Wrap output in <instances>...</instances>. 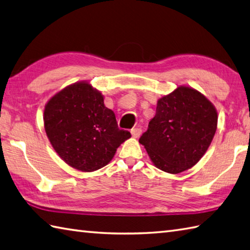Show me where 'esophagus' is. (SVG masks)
<instances>
[{"label":"esophagus","mask_w":250,"mask_h":250,"mask_svg":"<svg viewBox=\"0 0 250 250\" xmlns=\"http://www.w3.org/2000/svg\"><path fill=\"white\" fill-rule=\"evenodd\" d=\"M141 132H142V130L140 128H134L131 130V134H132V136L135 137V139H137V137L141 135Z\"/></svg>","instance_id":"1"}]
</instances>
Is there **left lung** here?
<instances>
[{
    "instance_id": "8db88e82",
    "label": "left lung",
    "mask_w": 250,
    "mask_h": 250,
    "mask_svg": "<svg viewBox=\"0 0 250 250\" xmlns=\"http://www.w3.org/2000/svg\"><path fill=\"white\" fill-rule=\"evenodd\" d=\"M217 110L191 87L180 86L158 100L156 115L140 143L164 172L182 173L200 161L217 129Z\"/></svg>"
}]
</instances>
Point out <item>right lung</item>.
Instances as JSON below:
<instances>
[{
  "mask_svg": "<svg viewBox=\"0 0 250 250\" xmlns=\"http://www.w3.org/2000/svg\"><path fill=\"white\" fill-rule=\"evenodd\" d=\"M44 126L59 157L82 172L105 167L131 137L129 131L118 128L102 93L87 82L70 84L47 102Z\"/></svg>",
  "mask_w": 250,
  "mask_h": 250,
  "instance_id": "right-lung-1",
  "label": "right lung"
}]
</instances>
